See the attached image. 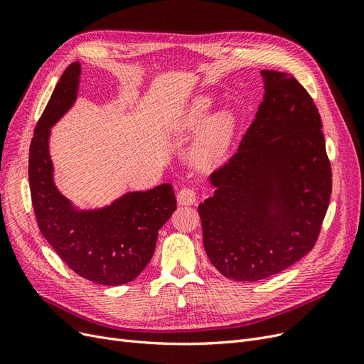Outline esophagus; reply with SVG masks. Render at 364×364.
Instances as JSON below:
<instances>
[{"label": "esophagus", "mask_w": 364, "mask_h": 364, "mask_svg": "<svg viewBox=\"0 0 364 364\" xmlns=\"http://www.w3.org/2000/svg\"><path fill=\"white\" fill-rule=\"evenodd\" d=\"M197 200V193L194 188H182L178 193V203L179 205H193Z\"/></svg>", "instance_id": "esophagus-1"}]
</instances>
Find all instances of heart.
Returning a JSON list of instances; mask_svg holds the SVG:
<instances>
[{
  "instance_id": "heart-1",
  "label": "heart",
  "mask_w": 364,
  "mask_h": 364,
  "mask_svg": "<svg viewBox=\"0 0 364 364\" xmlns=\"http://www.w3.org/2000/svg\"><path fill=\"white\" fill-rule=\"evenodd\" d=\"M213 100L203 95L193 102L188 111L183 114L179 119V130L182 132H196L203 127L208 118V112L211 111ZM235 117L232 112L222 111L217 114L208 130L205 132L203 138L199 141L193 151V159L199 167H211L223 159L229 149L230 139L235 132Z\"/></svg>"
}]
</instances>
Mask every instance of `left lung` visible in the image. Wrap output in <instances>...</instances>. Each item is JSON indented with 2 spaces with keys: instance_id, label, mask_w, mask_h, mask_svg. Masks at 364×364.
Listing matches in <instances>:
<instances>
[{
  "instance_id": "left-lung-1",
  "label": "left lung",
  "mask_w": 364,
  "mask_h": 364,
  "mask_svg": "<svg viewBox=\"0 0 364 364\" xmlns=\"http://www.w3.org/2000/svg\"><path fill=\"white\" fill-rule=\"evenodd\" d=\"M264 98L199 205L205 252L223 277L259 281L310 252L331 196L322 119L293 75L264 70Z\"/></svg>"
}]
</instances>
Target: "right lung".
<instances>
[{
  "instance_id": "1",
  "label": "right lung",
  "mask_w": 364,
  "mask_h": 364,
  "mask_svg": "<svg viewBox=\"0 0 364 364\" xmlns=\"http://www.w3.org/2000/svg\"><path fill=\"white\" fill-rule=\"evenodd\" d=\"M80 63L63 71L42 112L30 144L28 182L42 235L67 266L82 278L123 285L146 269L155 253L158 232L176 211L171 183L149 191L126 193L102 209H77L53 181L48 151L51 126L74 105Z\"/></svg>"
}]
</instances>
